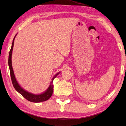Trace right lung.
<instances>
[{
	"mask_svg": "<svg viewBox=\"0 0 126 126\" xmlns=\"http://www.w3.org/2000/svg\"><path fill=\"white\" fill-rule=\"evenodd\" d=\"M16 35H17V34H16ZM16 35L15 36L14 38L13 39L12 47H11V50L10 51L9 55V62H8L9 63L11 78L12 83L13 87H14L15 89L16 90V91H17V92L19 94H20L22 95L25 98L26 100L29 101L37 103V102H41L47 101L48 100V99H49L51 97V96L52 95V93L53 90V85L52 83L53 81V79H54L56 78L58 75L60 73V72L57 73L54 76H53L51 81L50 82V84L49 85V88H47V89L45 91V92H44L43 93L41 94H38V95L33 94L29 93L27 92V91H26L24 89H23V88L20 86L19 84H18L17 80L16 79L14 72H13L12 66V61H11L13 45H14L15 38Z\"/></svg>",
	"mask_w": 126,
	"mask_h": 126,
	"instance_id": "1",
	"label": "right lung"
}]
</instances>
